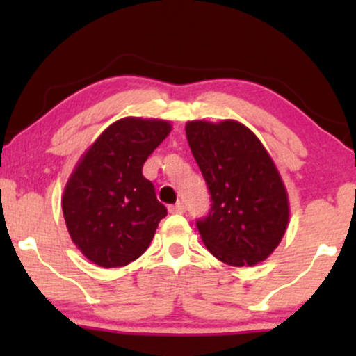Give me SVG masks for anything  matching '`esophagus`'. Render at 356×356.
I'll list each match as a JSON object with an SVG mask.
<instances>
[{
  "label": "esophagus",
  "mask_w": 356,
  "mask_h": 356,
  "mask_svg": "<svg viewBox=\"0 0 356 356\" xmlns=\"http://www.w3.org/2000/svg\"><path fill=\"white\" fill-rule=\"evenodd\" d=\"M169 211L172 214H182V212H186V206H184V202H177L174 206H169Z\"/></svg>",
  "instance_id": "34e87169"
}]
</instances>
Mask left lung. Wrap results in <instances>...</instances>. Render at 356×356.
I'll return each instance as SVG.
<instances>
[{
    "instance_id": "left-lung-1",
    "label": "left lung",
    "mask_w": 356,
    "mask_h": 356,
    "mask_svg": "<svg viewBox=\"0 0 356 356\" xmlns=\"http://www.w3.org/2000/svg\"><path fill=\"white\" fill-rule=\"evenodd\" d=\"M189 147L211 194V209L195 220L222 263L252 266L275 251L288 227L284 184L263 144L236 120L187 122Z\"/></svg>"
}]
</instances>
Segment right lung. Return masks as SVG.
<instances>
[{
    "label": "right lung",
    "mask_w": 356,
    "mask_h": 356,
    "mask_svg": "<svg viewBox=\"0 0 356 356\" xmlns=\"http://www.w3.org/2000/svg\"><path fill=\"white\" fill-rule=\"evenodd\" d=\"M169 132L165 120L120 118L76 164L61 209L72 241L92 263L125 266L149 248L167 209L142 167Z\"/></svg>",
    "instance_id": "right-lung-1"
}]
</instances>
